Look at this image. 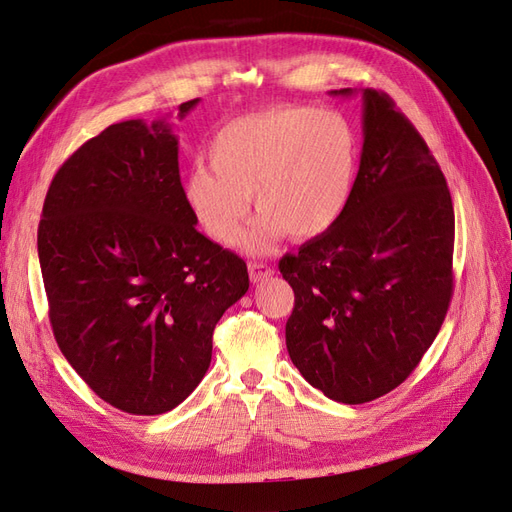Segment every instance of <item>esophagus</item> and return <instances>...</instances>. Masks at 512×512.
Returning <instances> with one entry per match:
<instances>
[{"label": "esophagus", "mask_w": 512, "mask_h": 512, "mask_svg": "<svg viewBox=\"0 0 512 512\" xmlns=\"http://www.w3.org/2000/svg\"><path fill=\"white\" fill-rule=\"evenodd\" d=\"M247 271H250V280L254 284L267 280V277L273 275V269L267 267V265H262V262H250V265H247Z\"/></svg>", "instance_id": "obj_1"}]
</instances>
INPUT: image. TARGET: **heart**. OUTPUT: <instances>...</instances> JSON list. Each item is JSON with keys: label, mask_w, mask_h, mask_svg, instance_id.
<instances>
[{"label": "heart", "mask_w": 512, "mask_h": 512, "mask_svg": "<svg viewBox=\"0 0 512 512\" xmlns=\"http://www.w3.org/2000/svg\"><path fill=\"white\" fill-rule=\"evenodd\" d=\"M207 166L181 177V198L200 230L250 252H267L284 232L294 241L320 237L342 218L356 177V136L331 108L273 106L226 121L211 136Z\"/></svg>", "instance_id": "heart-1"}]
</instances>
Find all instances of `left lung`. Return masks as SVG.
<instances>
[{"label": "left lung", "mask_w": 512, "mask_h": 512, "mask_svg": "<svg viewBox=\"0 0 512 512\" xmlns=\"http://www.w3.org/2000/svg\"><path fill=\"white\" fill-rule=\"evenodd\" d=\"M453 245V200L436 158L389 96L363 89L350 203L333 228L280 260L294 290L286 348L301 376L352 406L404 382L448 312Z\"/></svg>", "instance_id": "8db88e82"}]
</instances>
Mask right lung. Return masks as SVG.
<instances>
[{
    "mask_svg": "<svg viewBox=\"0 0 512 512\" xmlns=\"http://www.w3.org/2000/svg\"><path fill=\"white\" fill-rule=\"evenodd\" d=\"M38 258L59 350L128 414H164L196 389L215 324L250 288L243 258L196 230L166 119L113 123L61 164Z\"/></svg>",
    "mask_w": 512,
    "mask_h": 512,
    "instance_id": "add662e5",
    "label": "right lung"
}]
</instances>
